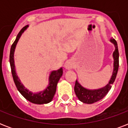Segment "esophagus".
<instances>
[{
  "mask_svg": "<svg viewBox=\"0 0 128 128\" xmlns=\"http://www.w3.org/2000/svg\"><path fill=\"white\" fill-rule=\"evenodd\" d=\"M73 67H74V63L71 60H67L64 64V68L66 69H68V70L72 69V68H73Z\"/></svg>",
  "mask_w": 128,
  "mask_h": 128,
  "instance_id": "34e87169",
  "label": "esophagus"
}]
</instances>
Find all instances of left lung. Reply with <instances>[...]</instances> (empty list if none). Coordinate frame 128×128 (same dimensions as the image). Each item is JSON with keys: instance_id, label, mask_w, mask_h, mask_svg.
<instances>
[{"instance_id": "1", "label": "left lung", "mask_w": 128, "mask_h": 128, "mask_svg": "<svg viewBox=\"0 0 128 128\" xmlns=\"http://www.w3.org/2000/svg\"><path fill=\"white\" fill-rule=\"evenodd\" d=\"M110 41L114 45V47H115V50L114 51L113 54H112L114 59V68L111 78L110 79L108 83L105 86L98 88V89L93 90L88 89L84 87L76 80L75 86H74V92L79 100L83 103L90 104L102 99L108 93L110 90L111 89L112 85L115 81V79L117 76L118 67H119V52H118V44L116 41L113 38H111Z\"/></svg>"}]
</instances>
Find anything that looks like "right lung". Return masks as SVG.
<instances>
[{"instance_id": "obj_1", "label": "right lung", "mask_w": 128, "mask_h": 128, "mask_svg": "<svg viewBox=\"0 0 128 128\" xmlns=\"http://www.w3.org/2000/svg\"><path fill=\"white\" fill-rule=\"evenodd\" d=\"M28 25L25 26L24 28H22L16 36V38L12 44L10 48V64L11 71L12 74L13 80L14 84L16 86L18 92L22 94L23 97L26 98L28 101L30 102L33 104H48L52 101L54 94L56 93V87L58 84V81L60 80V78L62 77L63 74V68L62 67L56 70H52L49 74L48 77V84L47 87L42 91L38 92H33L29 90L27 88L24 86V85L21 82L20 79L17 75L16 72V67L14 64V51L16 44L18 42L19 39L20 38L24 32L28 28Z\"/></svg>"}]
</instances>
